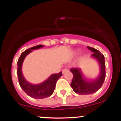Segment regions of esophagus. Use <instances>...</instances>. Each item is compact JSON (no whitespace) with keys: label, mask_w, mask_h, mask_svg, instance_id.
Masks as SVG:
<instances>
[{"label":"esophagus","mask_w":121,"mask_h":121,"mask_svg":"<svg viewBox=\"0 0 121 121\" xmlns=\"http://www.w3.org/2000/svg\"><path fill=\"white\" fill-rule=\"evenodd\" d=\"M68 69H66V68L64 69L63 70H62V74H64V73H65V72H68Z\"/></svg>","instance_id":"34e87169"}]
</instances>
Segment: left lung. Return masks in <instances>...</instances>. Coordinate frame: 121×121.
Wrapping results in <instances>:
<instances>
[{"label":"left lung","instance_id":"obj_1","mask_svg":"<svg viewBox=\"0 0 121 121\" xmlns=\"http://www.w3.org/2000/svg\"><path fill=\"white\" fill-rule=\"evenodd\" d=\"M87 47L91 52H93L91 56L96 59L98 61L99 65L100 72L98 76L95 79L87 80L84 77L80 68H73L70 69V72L73 75L70 86L75 93L81 95L91 94L98 91L104 84L106 77L105 57L99 51L95 48L88 46Z\"/></svg>","mask_w":121,"mask_h":121}]
</instances>
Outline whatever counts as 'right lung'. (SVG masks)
<instances>
[{
	"label": "right lung",
	"mask_w": 121,
	"mask_h": 121,
	"mask_svg": "<svg viewBox=\"0 0 121 121\" xmlns=\"http://www.w3.org/2000/svg\"><path fill=\"white\" fill-rule=\"evenodd\" d=\"M43 47V45H38L29 48L22 53L17 61V76L20 87L28 95L37 99H42L51 96L55 90L57 81L62 76L61 72L53 74L46 80L39 84H30L24 78L22 68L25 57L28 54L32 52V50L39 49Z\"/></svg>",
	"instance_id": "1"
}]
</instances>
